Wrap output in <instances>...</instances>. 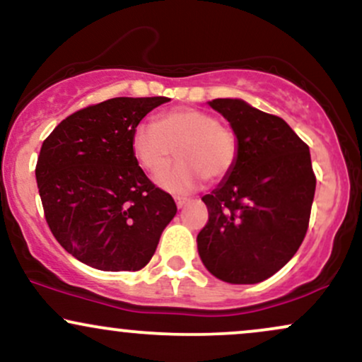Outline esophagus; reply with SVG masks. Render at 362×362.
Wrapping results in <instances>:
<instances>
[{"mask_svg":"<svg viewBox=\"0 0 362 362\" xmlns=\"http://www.w3.org/2000/svg\"><path fill=\"white\" fill-rule=\"evenodd\" d=\"M189 202H190V199H187V197H177V199H175V204H177L178 209H182V207H185L187 204H189Z\"/></svg>","mask_w":362,"mask_h":362,"instance_id":"1","label":"esophagus"}]
</instances>
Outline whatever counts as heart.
<instances>
[{
	"label": "heart",
	"mask_w": 362,
	"mask_h": 362,
	"mask_svg": "<svg viewBox=\"0 0 362 362\" xmlns=\"http://www.w3.org/2000/svg\"><path fill=\"white\" fill-rule=\"evenodd\" d=\"M131 148L148 172H158L178 148V163L155 175V184L172 194L197 189L206 177L219 180L235 167L238 141L233 131L219 124L209 112L177 107L155 122H139L132 131Z\"/></svg>",
	"instance_id": "b5f03b06"
}]
</instances>
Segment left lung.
<instances>
[{
	"instance_id": "1",
	"label": "left lung",
	"mask_w": 362,
	"mask_h": 362,
	"mask_svg": "<svg viewBox=\"0 0 362 362\" xmlns=\"http://www.w3.org/2000/svg\"><path fill=\"white\" fill-rule=\"evenodd\" d=\"M233 129L238 156L202 197L209 221L197 235L202 264L230 284H257L298 252L308 230L315 178L310 148L281 117L242 98L209 102Z\"/></svg>"
}]
</instances>
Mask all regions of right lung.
Here are the masks:
<instances>
[{"instance_id":"add662e5","label":"right lung","mask_w":362,"mask_h":362,"mask_svg":"<svg viewBox=\"0 0 362 362\" xmlns=\"http://www.w3.org/2000/svg\"><path fill=\"white\" fill-rule=\"evenodd\" d=\"M167 97L110 98L66 117L40 148L45 219L66 252L98 271H139L177 214L131 148L132 131Z\"/></svg>"}]
</instances>
